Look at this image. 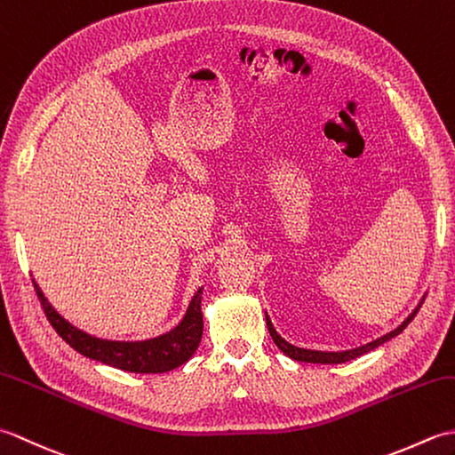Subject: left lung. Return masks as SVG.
Segmentation results:
<instances>
[{
    "mask_svg": "<svg viewBox=\"0 0 455 455\" xmlns=\"http://www.w3.org/2000/svg\"><path fill=\"white\" fill-rule=\"evenodd\" d=\"M420 307H422V301H420V305H419L417 308H414V311L407 316V321H403V324L395 328L393 332L385 334V336H381V338H377V340H373V342H370V344L360 346V347H354V350H346V352H318V350H307V347H297V346H293V344H289L287 340H283V338L275 332V328H274L272 321H269L267 315H266V323H267V331H269V334H272L275 346H277L279 350H282L285 355L291 357V360L307 362V363H344V362L354 360V357H360V355L367 354L370 350H373V347L381 346L383 342L391 340L393 336L401 334V332L404 331V328L409 326V323L412 321V318L417 316Z\"/></svg>",
    "mask_w": 455,
    "mask_h": 455,
    "instance_id": "obj_1",
    "label": "left lung"
}]
</instances>
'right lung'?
I'll return each mask as SVG.
<instances>
[{
	"label": "right lung",
	"mask_w": 455,
	"mask_h": 455,
	"mask_svg": "<svg viewBox=\"0 0 455 455\" xmlns=\"http://www.w3.org/2000/svg\"><path fill=\"white\" fill-rule=\"evenodd\" d=\"M35 291L38 295V301H41L44 308L48 323H51L54 326V331L62 336V340L70 344L76 352L90 357V360H98L101 363L117 367V370L123 371L164 373L176 370V367L186 363L189 357L196 354L203 336V287H199V291L193 295L186 315H183L181 323L176 328H172L166 334L150 338V340L139 342L103 340V338H95L88 332H84L54 311V307L48 303V299L43 295L36 282Z\"/></svg>",
	"instance_id": "1"
}]
</instances>
